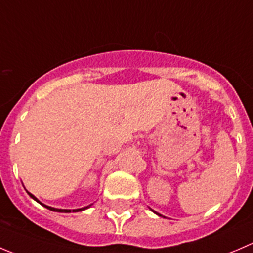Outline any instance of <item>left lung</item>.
Here are the masks:
<instances>
[{"mask_svg":"<svg viewBox=\"0 0 253 253\" xmlns=\"http://www.w3.org/2000/svg\"><path fill=\"white\" fill-rule=\"evenodd\" d=\"M158 215H159V214H158ZM159 216H162V215H159Z\"/></svg>","mask_w":253,"mask_h":253,"instance_id":"1","label":"left lung"}]
</instances>
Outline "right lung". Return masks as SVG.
Masks as SVG:
<instances>
[{"label":"right lung","mask_w":253,"mask_h":253,"mask_svg":"<svg viewBox=\"0 0 253 253\" xmlns=\"http://www.w3.org/2000/svg\"><path fill=\"white\" fill-rule=\"evenodd\" d=\"M29 195H31V198H33L34 200H36V202H38V200H37V198L34 197V195H32L31 193H28ZM38 203H41V202H38ZM42 204V203H41ZM43 205V204H42ZM44 207L46 208V209H49V210H51V211H58V212H70V210H67V209H55V208H50V207H46V205H44ZM85 209H87V207L86 208H83V209H75V210H73V211L74 212H77V211H82V210H85Z\"/></svg>","instance_id":"1"}]
</instances>
